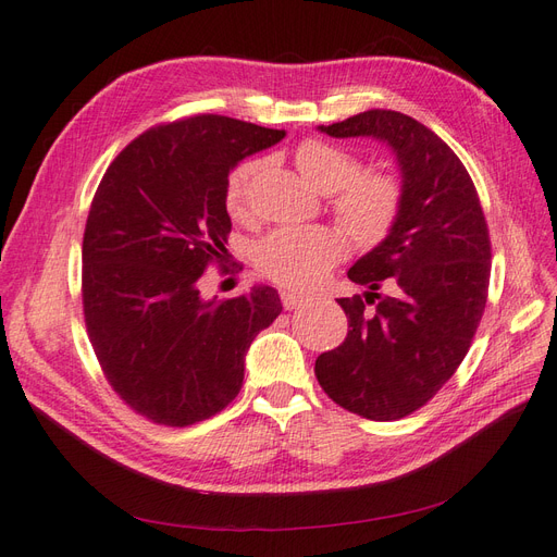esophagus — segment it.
<instances>
[{
	"label": "esophagus",
	"instance_id": "34e87169",
	"mask_svg": "<svg viewBox=\"0 0 557 557\" xmlns=\"http://www.w3.org/2000/svg\"><path fill=\"white\" fill-rule=\"evenodd\" d=\"M281 301H283V307L288 309V311H293V309H299L301 305H305V297L301 295H295V293H281Z\"/></svg>",
	"mask_w": 557,
	"mask_h": 557
}]
</instances>
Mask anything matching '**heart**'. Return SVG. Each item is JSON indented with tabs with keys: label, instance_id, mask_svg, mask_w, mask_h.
I'll use <instances>...</instances> for the list:
<instances>
[{
	"label": "heart",
	"instance_id": "1",
	"mask_svg": "<svg viewBox=\"0 0 557 557\" xmlns=\"http://www.w3.org/2000/svg\"><path fill=\"white\" fill-rule=\"evenodd\" d=\"M295 164L315 190L334 193L332 211L358 248H372L393 230L401 190L393 176L362 172L360 162L344 148L307 139L295 150ZM258 162H242L227 178L225 205L232 215L246 213L248 185ZM342 232L332 227H281L256 246V264L272 281L293 290H305L323 278L344 256Z\"/></svg>",
	"mask_w": 557,
	"mask_h": 557
}]
</instances>
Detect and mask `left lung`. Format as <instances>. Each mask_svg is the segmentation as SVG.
<instances>
[{"mask_svg": "<svg viewBox=\"0 0 557 557\" xmlns=\"http://www.w3.org/2000/svg\"><path fill=\"white\" fill-rule=\"evenodd\" d=\"M318 129L383 141L399 164L397 221L348 269L367 293L339 299L348 334L315 360L332 401L369 420H397L436 395L474 339L491 281L485 215L460 158L411 115L372 109Z\"/></svg>", "mask_w": 557, "mask_h": 557, "instance_id": "8db88e82", "label": "left lung"}]
</instances>
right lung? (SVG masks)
Returning <instances> with one entry per match:
<instances>
[{"mask_svg":"<svg viewBox=\"0 0 557 557\" xmlns=\"http://www.w3.org/2000/svg\"><path fill=\"white\" fill-rule=\"evenodd\" d=\"M285 137L227 115H193L144 132L95 193L83 234V313L95 356L132 411L185 428L239 395L256 334L281 313L252 285L225 301L197 281L227 256V176Z\"/></svg>","mask_w":557,"mask_h":557,"instance_id":"1","label":"right lung"}]
</instances>
